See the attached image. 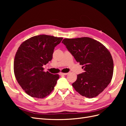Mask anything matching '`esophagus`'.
<instances>
[{"instance_id":"esophagus-1","label":"esophagus","mask_w":126,"mask_h":126,"mask_svg":"<svg viewBox=\"0 0 126 126\" xmlns=\"http://www.w3.org/2000/svg\"><path fill=\"white\" fill-rule=\"evenodd\" d=\"M68 74V73H63V72H60L59 75L60 76H63V75H67Z\"/></svg>"}]
</instances>
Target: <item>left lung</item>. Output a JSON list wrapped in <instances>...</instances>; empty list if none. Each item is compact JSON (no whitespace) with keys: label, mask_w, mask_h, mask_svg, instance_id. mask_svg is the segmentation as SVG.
Instances as JSON below:
<instances>
[{"label":"left lung","mask_w":126,"mask_h":126,"mask_svg":"<svg viewBox=\"0 0 126 126\" xmlns=\"http://www.w3.org/2000/svg\"><path fill=\"white\" fill-rule=\"evenodd\" d=\"M62 43L85 70L72 84L74 89L87 98L97 96L112 78L113 62L110 52L101 43L89 37L65 38Z\"/></svg>","instance_id":"obj_1"}]
</instances>
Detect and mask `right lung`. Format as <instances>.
<instances>
[{"instance_id":"obj_1","label":"right lung","mask_w":126,"mask_h":126,"mask_svg":"<svg viewBox=\"0 0 126 126\" xmlns=\"http://www.w3.org/2000/svg\"><path fill=\"white\" fill-rule=\"evenodd\" d=\"M63 38L41 35L22 43L15 57L14 70L17 82L32 97L44 98L52 90L59 75L44 71L43 66L52 58L55 47Z\"/></svg>"}]
</instances>
